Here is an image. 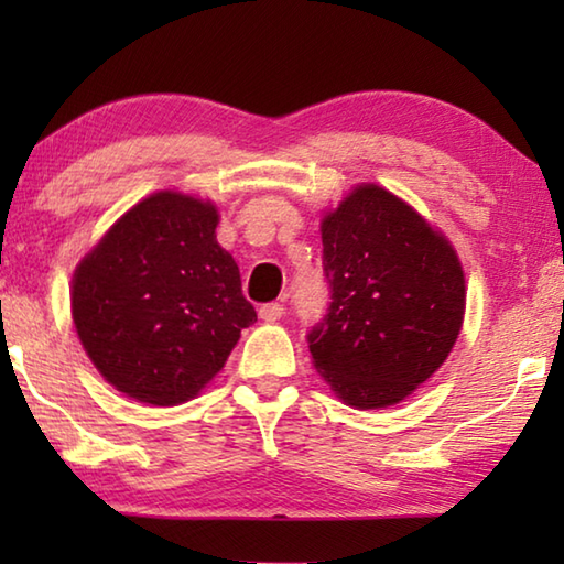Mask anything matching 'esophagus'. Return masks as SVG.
I'll use <instances>...</instances> for the list:
<instances>
[{"mask_svg": "<svg viewBox=\"0 0 564 564\" xmlns=\"http://www.w3.org/2000/svg\"><path fill=\"white\" fill-rule=\"evenodd\" d=\"M285 313V308L281 303H265V305H261L259 308V316H261V321H279L281 316Z\"/></svg>", "mask_w": 564, "mask_h": 564, "instance_id": "esophagus-1", "label": "esophagus"}]
</instances>
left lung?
Here are the masks:
<instances>
[{
  "mask_svg": "<svg viewBox=\"0 0 564 564\" xmlns=\"http://www.w3.org/2000/svg\"><path fill=\"white\" fill-rule=\"evenodd\" d=\"M321 238L330 305L308 333L313 366L343 403L395 405L443 366L463 328L455 248L376 184L352 188Z\"/></svg>",
  "mask_w": 564,
  "mask_h": 564,
  "instance_id": "8db88e82",
  "label": "left lung"
}]
</instances>
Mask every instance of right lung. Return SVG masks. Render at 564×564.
Returning <instances> with one entry per match:
<instances>
[{"label": "right lung", "mask_w": 564, "mask_h": 564, "mask_svg": "<svg viewBox=\"0 0 564 564\" xmlns=\"http://www.w3.org/2000/svg\"><path fill=\"white\" fill-rule=\"evenodd\" d=\"M216 226L212 202L159 191L129 208L76 265V336L99 373L139 403L166 408L196 398L256 323Z\"/></svg>", "instance_id": "add662e5"}]
</instances>
